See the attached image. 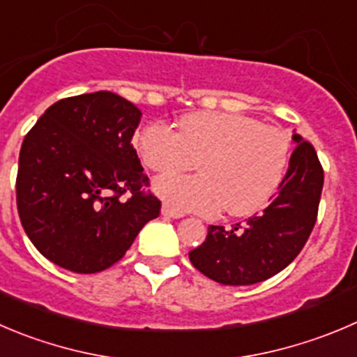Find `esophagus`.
<instances>
[{
    "label": "esophagus",
    "instance_id": "obj_1",
    "mask_svg": "<svg viewBox=\"0 0 357 357\" xmlns=\"http://www.w3.org/2000/svg\"><path fill=\"white\" fill-rule=\"evenodd\" d=\"M161 213H162V215H165V217H172V219H181V217H184V213H182V212H176V210L169 208L168 205L162 206Z\"/></svg>",
    "mask_w": 357,
    "mask_h": 357
}]
</instances>
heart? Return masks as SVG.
I'll return each instance as SVG.
<instances>
[{"instance_id":"1","label":"heart","mask_w":357,"mask_h":357,"mask_svg":"<svg viewBox=\"0 0 357 357\" xmlns=\"http://www.w3.org/2000/svg\"><path fill=\"white\" fill-rule=\"evenodd\" d=\"M147 168L184 172L198 161L199 175L161 176L154 189L176 212L250 215L268 205L289 162L291 140L282 130L240 114L185 115L178 131L152 122L137 138Z\"/></svg>"}]
</instances>
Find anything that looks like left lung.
I'll list each match as a JSON object with an SVG mask.
<instances>
[{
  "label": "left lung",
  "mask_w": 357,
  "mask_h": 357,
  "mask_svg": "<svg viewBox=\"0 0 357 357\" xmlns=\"http://www.w3.org/2000/svg\"><path fill=\"white\" fill-rule=\"evenodd\" d=\"M296 149L277 195L263 213L233 227L208 226L189 252L196 270L224 286H250L282 271L307 243L317 220L324 169L312 144L294 135Z\"/></svg>",
  "instance_id": "1"
}]
</instances>
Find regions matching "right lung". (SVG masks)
I'll return each instance as SVG.
<instances>
[{
	"label": "right lung",
	"mask_w": 357,
	"mask_h": 357,
	"mask_svg": "<svg viewBox=\"0 0 357 357\" xmlns=\"http://www.w3.org/2000/svg\"><path fill=\"white\" fill-rule=\"evenodd\" d=\"M140 117L131 101L100 91L59 100L24 137L17 210L33 245L57 266L107 270L161 212L131 144Z\"/></svg>",
	"instance_id": "right-lung-1"
}]
</instances>
